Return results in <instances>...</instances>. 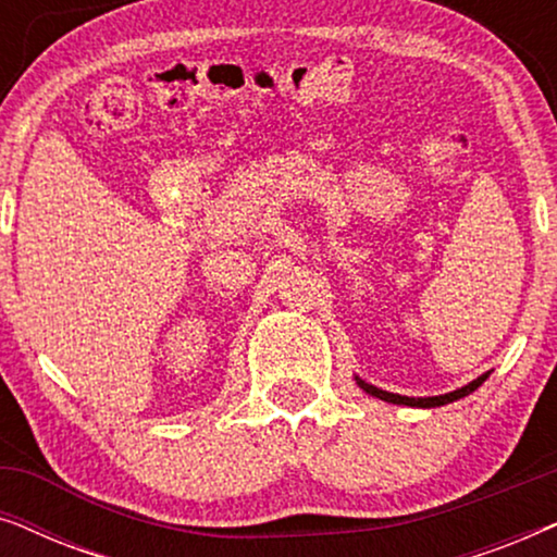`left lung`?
Returning <instances> with one entry per match:
<instances>
[{
    "label": "left lung",
    "mask_w": 557,
    "mask_h": 557,
    "mask_svg": "<svg viewBox=\"0 0 557 557\" xmlns=\"http://www.w3.org/2000/svg\"><path fill=\"white\" fill-rule=\"evenodd\" d=\"M486 377H490V372H484V375H479L476 380H471L469 385L456 387V391H451V393H444V395H429V398H408V395H398V393L380 391V387L370 385V383H364L362 377H357V375H355L357 385H360L362 391L368 393V395H372V398H380V400H385V403H393V406H408V408H438V406H446V403H454V400H459V398H467V395H469V393H474L476 387L482 385Z\"/></svg>",
    "instance_id": "left-lung-1"
}]
</instances>
